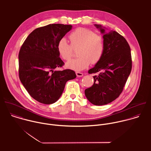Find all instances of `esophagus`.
I'll return each instance as SVG.
<instances>
[{"label": "esophagus", "instance_id": "34e87169", "mask_svg": "<svg viewBox=\"0 0 151 151\" xmlns=\"http://www.w3.org/2000/svg\"><path fill=\"white\" fill-rule=\"evenodd\" d=\"M76 75L77 76V77H82L83 76V73H81V72H76Z\"/></svg>", "mask_w": 151, "mask_h": 151}]
</instances>
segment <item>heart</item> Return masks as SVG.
Here are the masks:
<instances>
[{
  "label": "heart",
  "instance_id": "b5f03b06",
  "mask_svg": "<svg viewBox=\"0 0 151 151\" xmlns=\"http://www.w3.org/2000/svg\"><path fill=\"white\" fill-rule=\"evenodd\" d=\"M71 45L66 38L59 40L57 49L59 55L64 60H69L72 56V48H78L77 58L72 59L66 63L68 69L81 71L91 63H97L101 58L104 48L103 37L93 31L79 27L73 31L69 36Z\"/></svg>",
  "mask_w": 151,
  "mask_h": 151
}]
</instances>
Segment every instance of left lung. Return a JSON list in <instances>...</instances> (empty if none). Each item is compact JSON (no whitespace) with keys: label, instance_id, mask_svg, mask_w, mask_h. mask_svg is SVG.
I'll return each instance as SVG.
<instances>
[{"label":"left lung","instance_id":"obj_1","mask_svg":"<svg viewBox=\"0 0 151 151\" xmlns=\"http://www.w3.org/2000/svg\"><path fill=\"white\" fill-rule=\"evenodd\" d=\"M94 26L103 35L104 48L100 60L88 70L89 73L99 74L93 76L94 82L85 90V95L92 104L101 106L120 95L130 74L132 62L130 46L123 36L100 24Z\"/></svg>","mask_w":151,"mask_h":151}]
</instances>
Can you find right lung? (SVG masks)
<instances>
[{
	"mask_svg": "<svg viewBox=\"0 0 151 151\" xmlns=\"http://www.w3.org/2000/svg\"><path fill=\"white\" fill-rule=\"evenodd\" d=\"M72 29V25L62 24L37 28L21 47L19 79L30 96L41 103L56 102L66 82L76 77L75 72L70 69L54 70L64 64L57 49V43Z\"/></svg>",
	"mask_w": 151,
	"mask_h": 151,
	"instance_id": "1",
	"label": "right lung"
}]
</instances>
